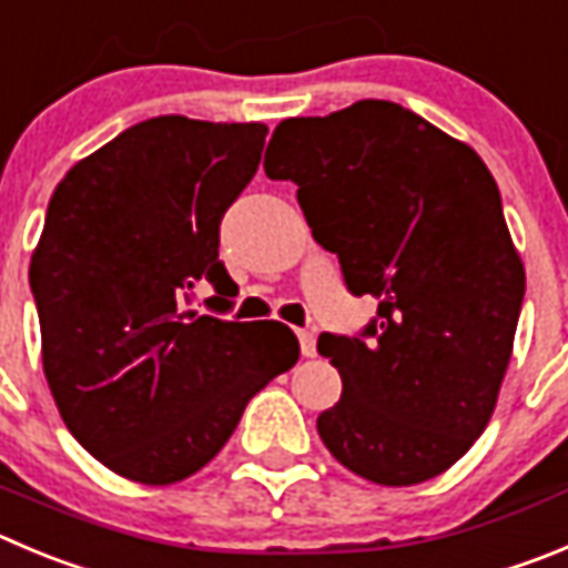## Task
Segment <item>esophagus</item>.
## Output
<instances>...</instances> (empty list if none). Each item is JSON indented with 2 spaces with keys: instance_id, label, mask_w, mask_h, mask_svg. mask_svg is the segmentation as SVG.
I'll list each match as a JSON object with an SVG mask.
<instances>
[{
  "instance_id": "esophagus-1",
  "label": "esophagus",
  "mask_w": 568,
  "mask_h": 568,
  "mask_svg": "<svg viewBox=\"0 0 568 568\" xmlns=\"http://www.w3.org/2000/svg\"><path fill=\"white\" fill-rule=\"evenodd\" d=\"M296 338H300V349L305 358L316 356V336L314 331H296Z\"/></svg>"
}]
</instances>
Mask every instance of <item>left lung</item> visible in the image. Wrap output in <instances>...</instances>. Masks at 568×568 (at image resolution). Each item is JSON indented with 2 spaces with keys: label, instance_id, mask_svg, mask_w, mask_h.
Instances as JSON below:
<instances>
[{
  "label": "left lung",
  "instance_id": "obj_1",
  "mask_svg": "<svg viewBox=\"0 0 568 568\" xmlns=\"http://www.w3.org/2000/svg\"><path fill=\"white\" fill-rule=\"evenodd\" d=\"M263 168L300 187L347 288L378 300L362 338L316 344L342 375L322 443L375 485L439 476L490 423L521 314L524 266L490 171L389 100L283 120Z\"/></svg>",
  "mask_w": 568,
  "mask_h": 568
}]
</instances>
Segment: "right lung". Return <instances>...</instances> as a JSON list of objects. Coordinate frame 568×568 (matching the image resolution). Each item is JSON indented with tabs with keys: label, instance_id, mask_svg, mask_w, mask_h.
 <instances>
[{
	"label": "right lung",
	"instance_id": "obj_1",
	"mask_svg": "<svg viewBox=\"0 0 568 568\" xmlns=\"http://www.w3.org/2000/svg\"><path fill=\"white\" fill-rule=\"evenodd\" d=\"M266 134L151 116L81 159L47 206L30 260L47 384L72 437L131 481L173 485L204 468L248 400L300 358L280 322L182 308L210 283L230 311L219 226Z\"/></svg>",
	"mask_w": 568,
	"mask_h": 568
}]
</instances>
